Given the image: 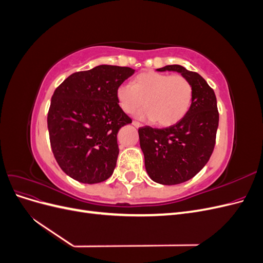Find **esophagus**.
Masks as SVG:
<instances>
[{
	"mask_svg": "<svg viewBox=\"0 0 263 263\" xmlns=\"http://www.w3.org/2000/svg\"><path fill=\"white\" fill-rule=\"evenodd\" d=\"M133 125H134L135 127H137V128H139V127H141V124L138 123V122H136V121L133 122Z\"/></svg>",
	"mask_w": 263,
	"mask_h": 263,
	"instance_id": "1",
	"label": "esophagus"
}]
</instances>
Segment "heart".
<instances>
[{"label":"heart","instance_id":"obj_1","mask_svg":"<svg viewBox=\"0 0 263 263\" xmlns=\"http://www.w3.org/2000/svg\"><path fill=\"white\" fill-rule=\"evenodd\" d=\"M192 97V85L185 77L155 71L142 72L134 84L123 83L116 90L118 105L126 114L137 112L145 101L146 109L137 116L162 127L177 124L185 116Z\"/></svg>","mask_w":263,"mask_h":263}]
</instances>
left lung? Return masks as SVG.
I'll return each mask as SVG.
<instances>
[{"label":"left lung","mask_w":263,"mask_h":263,"mask_svg":"<svg viewBox=\"0 0 263 263\" xmlns=\"http://www.w3.org/2000/svg\"><path fill=\"white\" fill-rule=\"evenodd\" d=\"M157 71H176L187 79L193 89L192 103L179 123L161 129L150 126L138 129L150 179L163 185H176L192 179L210 160L219 121L217 101L208 82L193 71L180 65Z\"/></svg>","instance_id":"obj_1"}]
</instances>
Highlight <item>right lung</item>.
<instances>
[{"label": "right lung", "instance_id": "add662e5", "mask_svg": "<svg viewBox=\"0 0 263 263\" xmlns=\"http://www.w3.org/2000/svg\"><path fill=\"white\" fill-rule=\"evenodd\" d=\"M134 73L128 67L101 65L72 73L53 92L47 117L50 145L70 178L94 184L113 174L117 133L132 123L118 105L116 90Z\"/></svg>", "mask_w": 263, "mask_h": 263}]
</instances>
